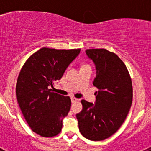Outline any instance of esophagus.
Segmentation results:
<instances>
[{"label": "esophagus", "instance_id": "obj_1", "mask_svg": "<svg viewBox=\"0 0 151 151\" xmlns=\"http://www.w3.org/2000/svg\"><path fill=\"white\" fill-rule=\"evenodd\" d=\"M78 99H77V98H76V97H71V101L72 103H74L76 102V101H78Z\"/></svg>", "mask_w": 151, "mask_h": 151}]
</instances>
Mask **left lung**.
Returning a JSON list of instances; mask_svg holds the SVG:
<instances>
[{"instance_id":"left-lung-1","label":"left lung","mask_w":151,"mask_h":151,"mask_svg":"<svg viewBox=\"0 0 151 151\" xmlns=\"http://www.w3.org/2000/svg\"><path fill=\"white\" fill-rule=\"evenodd\" d=\"M85 54L94 63L97 88L94 104L82 100L76 114L78 129L91 141H103L117 132L132 103V85L128 69L114 53L106 49H89Z\"/></svg>"}]
</instances>
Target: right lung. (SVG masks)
<instances>
[{"instance_id":"add662e5","label":"right lung","mask_w":151,"mask_h":151,"mask_svg":"<svg viewBox=\"0 0 151 151\" xmlns=\"http://www.w3.org/2000/svg\"><path fill=\"white\" fill-rule=\"evenodd\" d=\"M80 50L43 47L29 57L19 75L17 101L31 129L42 137L56 136L62 129L71 100L54 93L50 87L62 78Z\"/></svg>"}]
</instances>
